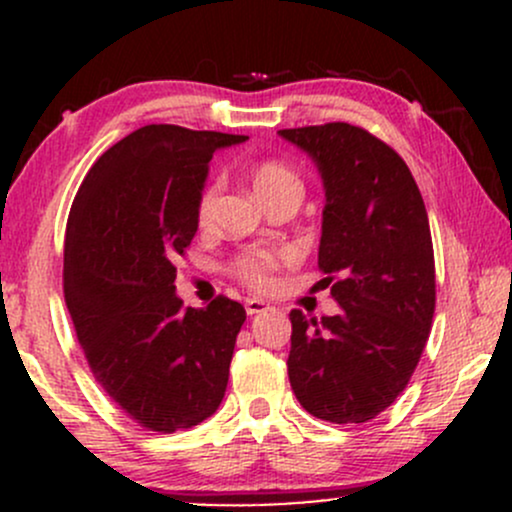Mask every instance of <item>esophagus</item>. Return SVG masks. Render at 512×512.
I'll return each mask as SVG.
<instances>
[{"instance_id": "obj_1", "label": "esophagus", "mask_w": 512, "mask_h": 512, "mask_svg": "<svg viewBox=\"0 0 512 512\" xmlns=\"http://www.w3.org/2000/svg\"><path fill=\"white\" fill-rule=\"evenodd\" d=\"M269 310V303L262 301V298H248L245 301V313L248 315H260V313H267Z\"/></svg>"}]
</instances>
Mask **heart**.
I'll return each instance as SVG.
<instances>
[{"label": "heart", "instance_id": "obj_1", "mask_svg": "<svg viewBox=\"0 0 512 512\" xmlns=\"http://www.w3.org/2000/svg\"><path fill=\"white\" fill-rule=\"evenodd\" d=\"M252 187H255L257 197L262 199L264 204L269 199L284 195V192H301V180L293 173L289 166L279 161H262L250 170ZM221 185L219 182H209L202 190V195L197 199V223L199 226H209L211 219H214L216 211V199H219ZM281 262V252L274 250H248L240 252V255L233 260V274L238 276L240 281L252 286V289H269L274 281V272Z\"/></svg>", "mask_w": 512, "mask_h": 512}]
</instances>
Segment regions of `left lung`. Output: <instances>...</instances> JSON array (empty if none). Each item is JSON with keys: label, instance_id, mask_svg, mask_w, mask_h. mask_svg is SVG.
<instances>
[{"label": "left lung", "instance_id": "obj_1", "mask_svg": "<svg viewBox=\"0 0 512 512\" xmlns=\"http://www.w3.org/2000/svg\"><path fill=\"white\" fill-rule=\"evenodd\" d=\"M325 185L317 267L339 315L291 310L289 380L301 407L366 424L407 387L436 310L428 214L395 149L349 122L281 129Z\"/></svg>", "mask_w": 512, "mask_h": 512}]
</instances>
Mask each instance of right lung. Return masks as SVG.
<instances>
[{"instance_id":"1","label":"right lung","mask_w":512,"mask_h":512,"mask_svg":"<svg viewBox=\"0 0 512 512\" xmlns=\"http://www.w3.org/2000/svg\"><path fill=\"white\" fill-rule=\"evenodd\" d=\"M243 134L146 125L93 163L64 238V301L108 397L139 426L192 428L219 409L245 308H182L175 260L197 233L216 149Z\"/></svg>"}]
</instances>
